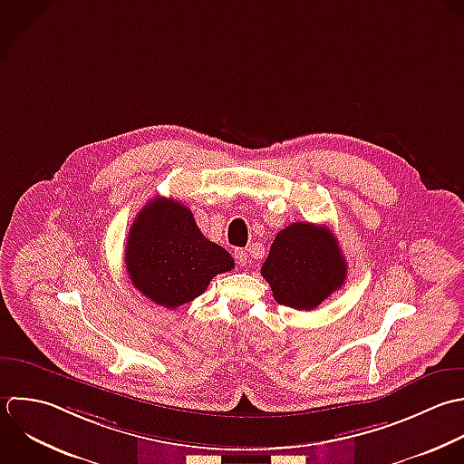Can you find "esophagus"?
Segmentation results:
<instances>
[{
	"mask_svg": "<svg viewBox=\"0 0 464 464\" xmlns=\"http://www.w3.org/2000/svg\"><path fill=\"white\" fill-rule=\"evenodd\" d=\"M235 260H237V264H238L240 267H246L247 262H249V256H247V253H246L244 249H237V251H235Z\"/></svg>",
	"mask_w": 464,
	"mask_h": 464,
	"instance_id": "34e87169",
	"label": "esophagus"
}]
</instances>
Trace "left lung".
Listing matches in <instances>:
<instances>
[{
    "label": "left lung",
    "mask_w": 464,
    "mask_h": 464,
    "mask_svg": "<svg viewBox=\"0 0 464 464\" xmlns=\"http://www.w3.org/2000/svg\"><path fill=\"white\" fill-rule=\"evenodd\" d=\"M262 276L280 305L313 311L343 285L347 260L329 227L295 222L276 235Z\"/></svg>",
    "instance_id": "1"
}]
</instances>
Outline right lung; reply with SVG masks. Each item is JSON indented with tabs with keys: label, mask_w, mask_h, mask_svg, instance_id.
<instances>
[{
	"label": "right lung",
	"mask_w": 464,
	"mask_h": 464,
	"mask_svg": "<svg viewBox=\"0 0 464 464\" xmlns=\"http://www.w3.org/2000/svg\"><path fill=\"white\" fill-rule=\"evenodd\" d=\"M124 264L131 285L168 309L195 300L217 275L235 267L231 255L200 233L193 213L164 197L148 202L133 220Z\"/></svg>",
	"instance_id": "1"
}]
</instances>
